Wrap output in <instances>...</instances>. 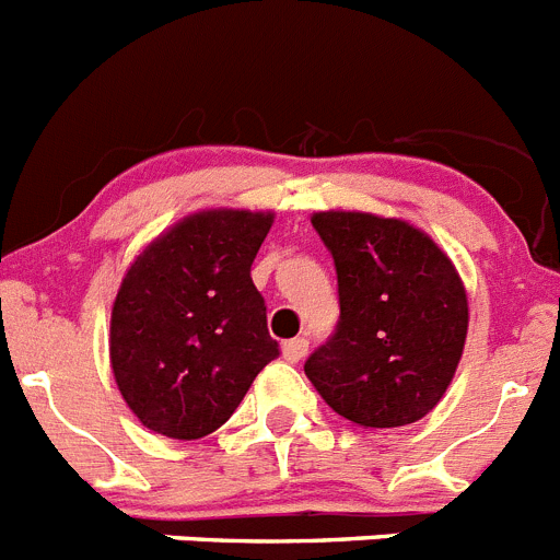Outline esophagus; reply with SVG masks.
I'll use <instances>...</instances> for the list:
<instances>
[{"label":"esophagus","mask_w":560,"mask_h":560,"mask_svg":"<svg viewBox=\"0 0 560 560\" xmlns=\"http://www.w3.org/2000/svg\"><path fill=\"white\" fill-rule=\"evenodd\" d=\"M305 353H308V339H289L283 345V359L291 361V364L303 359Z\"/></svg>","instance_id":"34e87169"}]
</instances>
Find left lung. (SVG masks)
<instances>
[{
  "instance_id": "obj_1",
  "label": "left lung",
  "mask_w": 560,
  "mask_h": 560,
  "mask_svg": "<svg viewBox=\"0 0 560 560\" xmlns=\"http://www.w3.org/2000/svg\"><path fill=\"white\" fill-rule=\"evenodd\" d=\"M334 255L339 325L305 375L341 418L395 429L446 395L468 334V294L452 257L423 230L373 212H314Z\"/></svg>"
}]
</instances>
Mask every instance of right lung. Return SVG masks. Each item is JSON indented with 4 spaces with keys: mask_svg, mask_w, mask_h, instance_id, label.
<instances>
[{
    "mask_svg": "<svg viewBox=\"0 0 560 560\" xmlns=\"http://www.w3.org/2000/svg\"><path fill=\"white\" fill-rule=\"evenodd\" d=\"M271 224V210L190 212L128 266L112 305L108 359L122 400L151 432H215L280 353L249 275Z\"/></svg>",
    "mask_w": 560,
    "mask_h": 560,
    "instance_id": "right-lung-1",
    "label": "right lung"
}]
</instances>
